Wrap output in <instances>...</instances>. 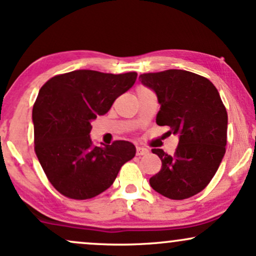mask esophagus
<instances>
[{
	"label": "esophagus",
	"mask_w": 256,
	"mask_h": 256,
	"mask_svg": "<svg viewBox=\"0 0 256 256\" xmlns=\"http://www.w3.org/2000/svg\"><path fill=\"white\" fill-rule=\"evenodd\" d=\"M148 149L146 148H143V146H137L136 148V154L138 155V156H140V155H146L148 154Z\"/></svg>",
	"instance_id": "1"
}]
</instances>
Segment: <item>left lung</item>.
I'll return each mask as SVG.
<instances>
[{
    "mask_svg": "<svg viewBox=\"0 0 256 256\" xmlns=\"http://www.w3.org/2000/svg\"><path fill=\"white\" fill-rule=\"evenodd\" d=\"M140 83L156 95V124L171 128L179 143L173 155L152 149L160 172L149 179L165 198L184 200L207 186L225 155L228 113L212 82L183 70L140 74Z\"/></svg>",
    "mask_w": 256,
    "mask_h": 256,
    "instance_id": "obj_1",
    "label": "left lung"
}]
</instances>
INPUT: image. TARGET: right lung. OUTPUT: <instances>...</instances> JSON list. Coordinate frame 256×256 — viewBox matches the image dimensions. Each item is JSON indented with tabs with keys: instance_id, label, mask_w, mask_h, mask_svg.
<instances>
[{
	"instance_id": "add662e5",
	"label": "right lung",
	"mask_w": 256,
	"mask_h": 256,
	"mask_svg": "<svg viewBox=\"0 0 256 256\" xmlns=\"http://www.w3.org/2000/svg\"><path fill=\"white\" fill-rule=\"evenodd\" d=\"M136 78V72L78 70L55 76L40 88L32 110L34 152L49 182L64 196L100 195L136 155V146L128 140L98 146L90 137L91 122L104 116Z\"/></svg>"
}]
</instances>
